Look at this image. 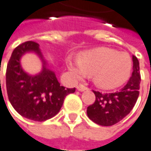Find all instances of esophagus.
<instances>
[{"mask_svg": "<svg viewBox=\"0 0 151 151\" xmlns=\"http://www.w3.org/2000/svg\"><path fill=\"white\" fill-rule=\"evenodd\" d=\"M77 89L78 90V91H84V90H86L87 89V87H85L84 85H83V84H79V85H78L77 86Z\"/></svg>", "mask_w": 151, "mask_h": 151, "instance_id": "34e87169", "label": "esophagus"}]
</instances>
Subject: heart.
Returning a JSON list of instances; mask_svg holds the SVG:
<instances>
[{
    "instance_id": "obj_1",
    "label": "heart",
    "mask_w": 151,
    "mask_h": 151,
    "mask_svg": "<svg viewBox=\"0 0 151 151\" xmlns=\"http://www.w3.org/2000/svg\"><path fill=\"white\" fill-rule=\"evenodd\" d=\"M67 67L73 79L80 80L88 73H94L98 85L106 89L121 86L129 78L132 60L124 52L108 47L88 50L79 60L68 58Z\"/></svg>"
}]
</instances>
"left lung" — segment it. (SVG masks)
Wrapping results in <instances>:
<instances>
[{"label": "left lung", "instance_id": "8db88e82", "mask_svg": "<svg viewBox=\"0 0 151 151\" xmlns=\"http://www.w3.org/2000/svg\"><path fill=\"white\" fill-rule=\"evenodd\" d=\"M133 73L127 84L115 93L102 94L93 91L95 95L94 104L88 106L87 115L90 120L101 126H111L123 119L134 108L139 95L140 73L139 63L133 56Z\"/></svg>", "mask_w": 151, "mask_h": 151}]
</instances>
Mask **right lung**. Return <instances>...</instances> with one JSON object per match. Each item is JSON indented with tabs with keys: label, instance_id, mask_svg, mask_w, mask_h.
Listing matches in <instances>:
<instances>
[{
	"label": "right lung",
	"instance_id": "obj_1",
	"mask_svg": "<svg viewBox=\"0 0 151 151\" xmlns=\"http://www.w3.org/2000/svg\"><path fill=\"white\" fill-rule=\"evenodd\" d=\"M35 53L42 62V69L36 76L27 74L21 66L26 53ZM6 84L9 101L21 116L43 122L56 116L63 106L65 97L75 92V88L61 86L56 74L48 67L39 44L27 41L16 47L7 64Z\"/></svg>",
	"mask_w": 151,
	"mask_h": 151
}]
</instances>
